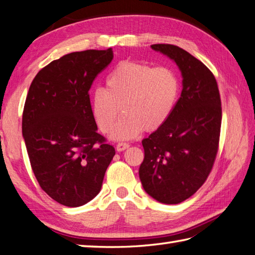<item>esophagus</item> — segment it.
<instances>
[{
    "instance_id": "1",
    "label": "esophagus",
    "mask_w": 255,
    "mask_h": 255,
    "mask_svg": "<svg viewBox=\"0 0 255 255\" xmlns=\"http://www.w3.org/2000/svg\"><path fill=\"white\" fill-rule=\"evenodd\" d=\"M128 147H129V144L128 143L121 142V143H118L117 144V151L118 152H121V151L127 150V148H128Z\"/></svg>"
}]
</instances>
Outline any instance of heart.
<instances>
[{
    "label": "heart",
    "instance_id": "obj_1",
    "mask_svg": "<svg viewBox=\"0 0 255 255\" xmlns=\"http://www.w3.org/2000/svg\"><path fill=\"white\" fill-rule=\"evenodd\" d=\"M179 81L172 70L134 61L121 62L91 97V113L102 133L111 132L118 115L125 114L114 131L115 141L131 140L144 128L154 131L166 122L174 108Z\"/></svg>",
    "mask_w": 255,
    "mask_h": 255
}]
</instances>
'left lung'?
Here are the masks:
<instances>
[{
    "label": "left lung",
    "mask_w": 255,
    "mask_h": 255,
    "mask_svg": "<svg viewBox=\"0 0 255 255\" xmlns=\"http://www.w3.org/2000/svg\"><path fill=\"white\" fill-rule=\"evenodd\" d=\"M152 50L175 62L182 92L166 122L142 140L138 175L144 191L164 204L189 199L205 182L218 153L222 109L217 80L202 62L172 44Z\"/></svg>",
    "instance_id": "1"
}]
</instances>
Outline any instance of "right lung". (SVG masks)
<instances>
[{"label":"right lung","instance_id":"obj_1","mask_svg":"<svg viewBox=\"0 0 255 255\" xmlns=\"http://www.w3.org/2000/svg\"><path fill=\"white\" fill-rule=\"evenodd\" d=\"M112 60V49L70 53L43 68L28 89L22 134L32 170L42 190L70 208L99 194L115 155L98 133L89 95Z\"/></svg>","mask_w":255,"mask_h":255}]
</instances>
